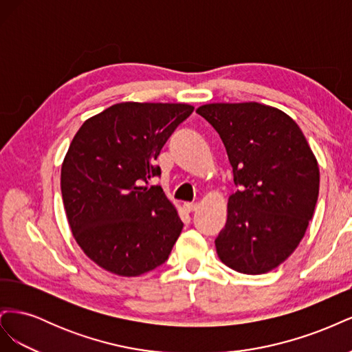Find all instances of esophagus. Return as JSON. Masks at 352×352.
<instances>
[{
    "mask_svg": "<svg viewBox=\"0 0 352 352\" xmlns=\"http://www.w3.org/2000/svg\"><path fill=\"white\" fill-rule=\"evenodd\" d=\"M197 208H198V206L194 204V202H185V204H184V210H185L186 212H192V211H195Z\"/></svg>",
    "mask_w": 352,
    "mask_h": 352,
    "instance_id": "1",
    "label": "esophagus"
}]
</instances>
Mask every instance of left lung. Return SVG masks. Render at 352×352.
Segmentation results:
<instances>
[{
    "mask_svg": "<svg viewBox=\"0 0 352 352\" xmlns=\"http://www.w3.org/2000/svg\"><path fill=\"white\" fill-rule=\"evenodd\" d=\"M197 113L220 135L239 186L216 238L219 258L239 273H267L305 235L320 185L317 160L300 126L279 109L214 102Z\"/></svg>",
    "mask_w": 352,
    "mask_h": 352,
    "instance_id": "8db88e82",
    "label": "left lung"
}]
</instances>
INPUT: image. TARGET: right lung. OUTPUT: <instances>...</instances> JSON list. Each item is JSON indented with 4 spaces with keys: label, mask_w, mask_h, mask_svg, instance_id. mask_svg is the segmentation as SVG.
Here are the masks:
<instances>
[{
    "label": "right lung",
    "mask_w": 352,
    "mask_h": 352,
    "mask_svg": "<svg viewBox=\"0 0 352 352\" xmlns=\"http://www.w3.org/2000/svg\"><path fill=\"white\" fill-rule=\"evenodd\" d=\"M189 104L120 102L85 122L61 166V195L74 239L110 273L133 278L167 258L184 223L154 164Z\"/></svg>",
    "instance_id": "obj_1"
}]
</instances>
